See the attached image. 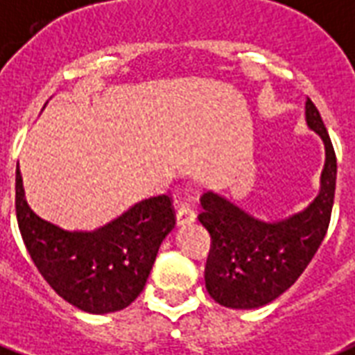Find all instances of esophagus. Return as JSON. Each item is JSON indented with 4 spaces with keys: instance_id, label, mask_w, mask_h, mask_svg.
Masks as SVG:
<instances>
[{
    "instance_id": "34e87169",
    "label": "esophagus",
    "mask_w": 355,
    "mask_h": 355,
    "mask_svg": "<svg viewBox=\"0 0 355 355\" xmlns=\"http://www.w3.org/2000/svg\"><path fill=\"white\" fill-rule=\"evenodd\" d=\"M196 220V213H194V209L191 207V203L189 202H181L178 205V224L180 226H187V224H191V222Z\"/></svg>"
}]
</instances>
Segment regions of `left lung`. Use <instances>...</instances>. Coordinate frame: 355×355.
<instances>
[{
	"label": "left lung",
	"instance_id": "1",
	"mask_svg": "<svg viewBox=\"0 0 355 355\" xmlns=\"http://www.w3.org/2000/svg\"><path fill=\"white\" fill-rule=\"evenodd\" d=\"M306 120L326 148L320 192L309 207L285 220L263 222L215 192H205L200 200L198 220L211 235L205 287L220 306L254 309L276 300L306 270L328 232L337 157L320 112L309 98Z\"/></svg>",
	"mask_w": 355,
	"mask_h": 355
}]
</instances>
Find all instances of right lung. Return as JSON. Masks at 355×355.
Listing matches in <instances>:
<instances>
[{
    "label": "right lung",
    "instance_id": "1",
    "mask_svg": "<svg viewBox=\"0 0 355 355\" xmlns=\"http://www.w3.org/2000/svg\"><path fill=\"white\" fill-rule=\"evenodd\" d=\"M16 218L33 263L49 287L81 311L103 315L142 293L159 246L175 226L168 194L135 203L96 232H66L44 220L24 196L16 170Z\"/></svg>",
    "mask_w": 355,
    "mask_h": 355
}]
</instances>
